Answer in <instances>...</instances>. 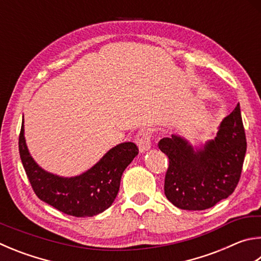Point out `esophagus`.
<instances>
[{"mask_svg": "<svg viewBox=\"0 0 261 261\" xmlns=\"http://www.w3.org/2000/svg\"><path fill=\"white\" fill-rule=\"evenodd\" d=\"M150 138L151 135L148 130L141 129L137 132V135L135 137V143L139 147V150L141 153H144V151L150 148Z\"/></svg>", "mask_w": 261, "mask_h": 261, "instance_id": "1", "label": "esophagus"}]
</instances>
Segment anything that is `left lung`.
<instances>
[{
  "instance_id": "8db88e82",
  "label": "left lung",
  "mask_w": 261,
  "mask_h": 261,
  "mask_svg": "<svg viewBox=\"0 0 261 261\" xmlns=\"http://www.w3.org/2000/svg\"><path fill=\"white\" fill-rule=\"evenodd\" d=\"M169 158L164 194L182 210H205L228 197L240 181L246 151L240 103L222 120L216 138L200 149L172 135L160 140Z\"/></svg>"
}]
</instances>
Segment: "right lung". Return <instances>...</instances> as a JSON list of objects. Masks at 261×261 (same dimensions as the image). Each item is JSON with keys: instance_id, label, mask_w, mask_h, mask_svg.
Returning a JSON list of instances; mask_svg holds the SVG:
<instances>
[{"instance_id": "1", "label": "right lung", "mask_w": 261, "mask_h": 261, "mask_svg": "<svg viewBox=\"0 0 261 261\" xmlns=\"http://www.w3.org/2000/svg\"><path fill=\"white\" fill-rule=\"evenodd\" d=\"M138 153L136 144L123 143L108 150L87 172L63 178L44 171L33 160L23 137V120L19 135V154L36 196L73 217H93L108 209L120 189L123 171Z\"/></svg>"}]
</instances>
